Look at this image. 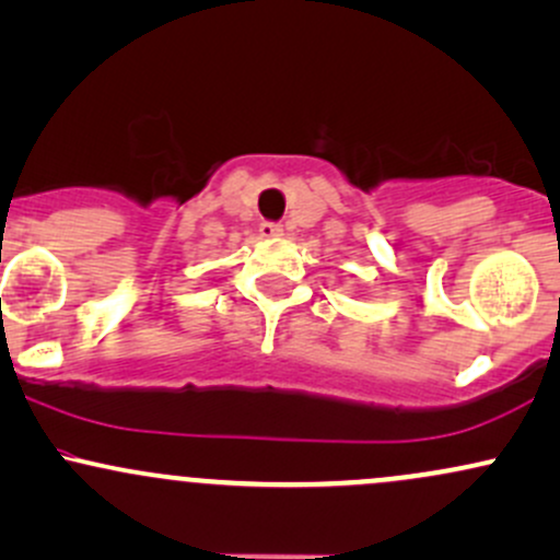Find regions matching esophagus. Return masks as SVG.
Returning <instances> with one entry per match:
<instances>
[{
    "mask_svg": "<svg viewBox=\"0 0 560 560\" xmlns=\"http://www.w3.org/2000/svg\"><path fill=\"white\" fill-rule=\"evenodd\" d=\"M284 234V226L276 221H262L260 223V236H266V240H273V236H281Z\"/></svg>",
    "mask_w": 560,
    "mask_h": 560,
    "instance_id": "34e87169",
    "label": "esophagus"
}]
</instances>
